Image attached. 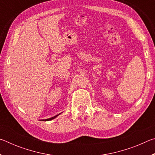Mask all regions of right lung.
<instances>
[{
  "label": "right lung",
  "instance_id": "1",
  "mask_svg": "<svg viewBox=\"0 0 155 155\" xmlns=\"http://www.w3.org/2000/svg\"><path fill=\"white\" fill-rule=\"evenodd\" d=\"M61 114V113H60V114H57V115H54V117H51V118H48V119H45V120H41V121H50V120H52L55 118V117H57V116H58V115H59Z\"/></svg>",
  "mask_w": 155,
  "mask_h": 155
}]
</instances>
